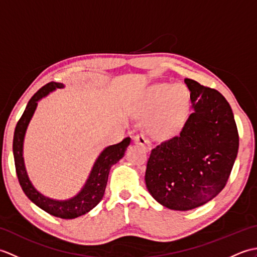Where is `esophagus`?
I'll return each mask as SVG.
<instances>
[{"label": "esophagus", "instance_id": "34e87169", "mask_svg": "<svg viewBox=\"0 0 257 257\" xmlns=\"http://www.w3.org/2000/svg\"><path fill=\"white\" fill-rule=\"evenodd\" d=\"M133 139H134V141H135L136 144L143 146L145 149H147V150L150 149V143H149V140L146 138V136H145L143 133L136 134V135L134 136V137H133Z\"/></svg>", "mask_w": 257, "mask_h": 257}]
</instances>
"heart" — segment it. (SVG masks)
<instances>
[{"label":"heart","mask_w":257,"mask_h":257,"mask_svg":"<svg viewBox=\"0 0 257 257\" xmlns=\"http://www.w3.org/2000/svg\"><path fill=\"white\" fill-rule=\"evenodd\" d=\"M190 92L182 84H158L147 90L140 103V112L151 117L148 129L157 138L177 134L187 117Z\"/></svg>","instance_id":"heart-1"}]
</instances>
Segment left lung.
Instances as JSON below:
<instances>
[{"label":"left lung","instance_id":"8db88e82","mask_svg":"<svg viewBox=\"0 0 257 257\" xmlns=\"http://www.w3.org/2000/svg\"><path fill=\"white\" fill-rule=\"evenodd\" d=\"M192 112L182 129L151 150L146 184L156 201L188 211L219 194L238 151V133L230 103L221 92L185 78Z\"/></svg>","mask_w":257,"mask_h":257}]
</instances>
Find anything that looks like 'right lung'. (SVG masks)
I'll return each instance as SVG.
<instances>
[{
  "label": "right lung",
  "instance_id": "1",
  "mask_svg": "<svg viewBox=\"0 0 257 257\" xmlns=\"http://www.w3.org/2000/svg\"><path fill=\"white\" fill-rule=\"evenodd\" d=\"M63 87L64 85L61 83L51 81L33 95L23 114L16 123L13 138V155L16 176H18L21 188L24 191L27 198L38 207H41L42 210L47 212L48 214L61 217V219H75V217L86 214L101 201L103 193H105L110 168L123 157L124 151L130 144V138L127 137L116 145L109 146L101 152L94 167H92L90 176L87 180L85 187L75 198L67 201H55L42 195L32 185L25 170L23 159L24 135L27 124H29L36 109L37 101L55 88H63Z\"/></svg>",
  "mask_w": 257,
  "mask_h": 257
}]
</instances>
